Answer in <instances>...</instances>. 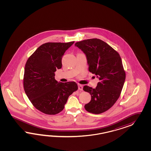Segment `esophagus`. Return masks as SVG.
I'll list each match as a JSON object with an SVG mask.
<instances>
[{
    "instance_id": "obj_1",
    "label": "esophagus",
    "mask_w": 151,
    "mask_h": 151,
    "mask_svg": "<svg viewBox=\"0 0 151 151\" xmlns=\"http://www.w3.org/2000/svg\"><path fill=\"white\" fill-rule=\"evenodd\" d=\"M78 90H81V91H82L83 90V86H82V85H78Z\"/></svg>"
}]
</instances>
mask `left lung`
I'll list each match as a JSON object with an SVG mask.
<instances>
[{
    "mask_svg": "<svg viewBox=\"0 0 151 151\" xmlns=\"http://www.w3.org/2000/svg\"><path fill=\"white\" fill-rule=\"evenodd\" d=\"M87 59L88 70L99 79L95 88L84 86L91 99L85 105L88 112L100 114L114 105L120 96L126 78L122 60L119 53L105 41L90 39L75 43Z\"/></svg>",
    "mask_w": 151,
    "mask_h": 151,
    "instance_id": "obj_1",
    "label": "left lung"
}]
</instances>
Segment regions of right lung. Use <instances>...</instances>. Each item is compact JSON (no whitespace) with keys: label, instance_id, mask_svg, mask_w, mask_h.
Listing matches in <instances>:
<instances>
[{"label":"right lung","instance_id":"obj_1","mask_svg":"<svg viewBox=\"0 0 151 151\" xmlns=\"http://www.w3.org/2000/svg\"><path fill=\"white\" fill-rule=\"evenodd\" d=\"M74 43L47 42L40 46L25 66L24 88L28 99L38 110L47 114H59L69 96L78 89L75 82H58L56 69L62 67L65 52Z\"/></svg>","mask_w":151,"mask_h":151}]
</instances>
